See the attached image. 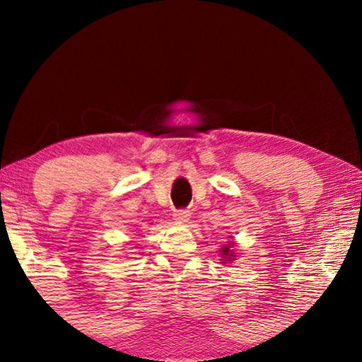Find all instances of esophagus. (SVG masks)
I'll return each instance as SVG.
<instances>
[{"label": "esophagus", "instance_id": "34e87169", "mask_svg": "<svg viewBox=\"0 0 362 362\" xmlns=\"http://www.w3.org/2000/svg\"><path fill=\"white\" fill-rule=\"evenodd\" d=\"M174 217H175L177 222H188V220H189V211H187V209L175 211L174 212Z\"/></svg>", "mask_w": 362, "mask_h": 362}]
</instances>
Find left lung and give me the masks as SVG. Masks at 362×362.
Returning <instances> with one entry per match:
<instances>
[{
  "label": "left lung",
  "mask_w": 362,
  "mask_h": 362,
  "mask_svg": "<svg viewBox=\"0 0 362 362\" xmlns=\"http://www.w3.org/2000/svg\"><path fill=\"white\" fill-rule=\"evenodd\" d=\"M230 247H231V244H230V246H226V247L222 249V255L226 257V262H231L233 257H235V255H233L231 250H230Z\"/></svg>",
  "instance_id": "left-lung-1"
}]
</instances>
